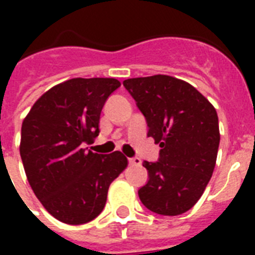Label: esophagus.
Instances as JSON below:
<instances>
[{"label":"esophagus","mask_w":255,"mask_h":255,"mask_svg":"<svg viewBox=\"0 0 255 255\" xmlns=\"http://www.w3.org/2000/svg\"><path fill=\"white\" fill-rule=\"evenodd\" d=\"M128 163L131 164V165H140L141 164V160L139 157H129L128 159Z\"/></svg>","instance_id":"obj_1"}]
</instances>
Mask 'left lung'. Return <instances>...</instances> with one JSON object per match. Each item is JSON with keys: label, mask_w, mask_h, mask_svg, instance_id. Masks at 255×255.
I'll return each mask as SVG.
<instances>
[{"label": "left lung", "mask_w": 255, "mask_h": 255, "mask_svg": "<svg viewBox=\"0 0 255 255\" xmlns=\"http://www.w3.org/2000/svg\"><path fill=\"white\" fill-rule=\"evenodd\" d=\"M148 124L149 137L160 144L159 161H144L148 182L140 201L152 212L178 216L204 193L217 160L220 128L216 108L192 85L153 75L123 82Z\"/></svg>", "instance_id": "left-lung-1"}]
</instances>
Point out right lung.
<instances>
[{
  "label": "right lung",
  "mask_w": 255,
  "mask_h": 255,
  "mask_svg": "<svg viewBox=\"0 0 255 255\" xmlns=\"http://www.w3.org/2000/svg\"><path fill=\"white\" fill-rule=\"evenodd\" d=\"M119 87L114 78H74L46 91L23 119L19 153L27 181L45 209L65 224L98 217L110 184L127 167L122 152L82 148L99 135L102 108Z\"/></svg>",
  "instance_id": "obj_1"
}]
</instances>
